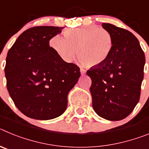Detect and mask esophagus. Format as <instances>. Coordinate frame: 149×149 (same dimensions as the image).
<instances>
[{
	"instance_id": "34e87169",
	"label": "esophagus",
	"mask_w": 149,
	"mask_h": 149,
	"mask_svg": "<svg viewBox=\"0 0 149 149\" xmlns=\"http://www.w3.org/2000/svg\"><path fill=\"white\" fill-rule=\"evenodd\" d=\"M81 74H82V75H84V74H86V72H85L84 69H81Z\"/></svg>"
}]
</instances>
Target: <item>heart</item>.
Here are the masks:
<instances>
[{
    "label": "heart",
    "mask_w": 149,
    "mask_h": 149,
    "mask_svg": "<svg viewBox=\"0 0 149 149\" xmlns=\"http://www.w3.org/2000/svg\"><path fill=\"white\" fill-rule=\"evenodd\" d=\"M65 39L56 36L51 39L53 49L63 61L71 63L77 54L81 65L100 66L106 63L114 48V39L108 30L87 25L67 30Z\"/></svg>",
    "instance_id": "obj_1"
}]
</instances>
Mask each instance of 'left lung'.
Returning <instances> with one entry per match:
<instances>
[{"mask_svg": "<svg viewBox=\"0 0 149 149\" xmlns=\"http://www.w3.org/2000/svg\"><path fill=\"white\" fill-rule=\"evenodd\" d=\"M102 27L113 37V51L106 63L86 74L92 80L90 93L96 113L119 121L131 113L139 101L146 58L132 33L109 23H102Z\"/></svg>", "mask_w": 149, "mask_h": 149, "instance_id": "1", "label": "left lung"}]
</instances>
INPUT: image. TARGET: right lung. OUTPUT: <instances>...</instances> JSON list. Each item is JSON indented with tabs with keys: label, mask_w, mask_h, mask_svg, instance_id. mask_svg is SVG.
<instances>
[{
	"label": "right lung",
	"mask_w": 149,
	"mask_h": 149,
	"mask_svg": "<svg viewBox=\"0 0 149 149\" xmlns=\"http://www.w3.org/2000/svg\"><path fill=\"white\" fill-rule=\"evenodd\" d=\"M63 27L37 26L22 33L6 59V87L17 108L27 117L48 120L67 107L68 92L81 76L74 63L63 61L49 41Z\"/></svg>",
	"instance_id": "obj_1"
}]
</instances>
